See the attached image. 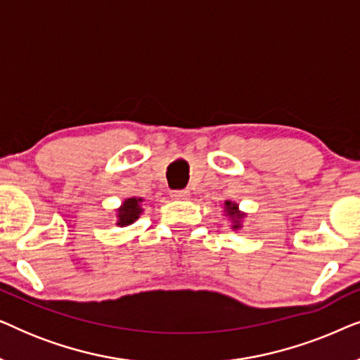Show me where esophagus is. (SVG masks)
<instances>
[{
  "label": "esophagus",
  "mask_w": 360,
  "mask_h": 360,
  "mask_svg": "<svg viewBox=\"0 0 360 360\" xmlns=\"http://www.w3.org/2000/svg\"><path fill=\"white\" fill-rule=\"evenodd\" d=\"M170 196L174 200H188L190 198V191L188 190H176V191H172Z\"/></svg>",
  "instance_id": "34e87169"
}]
</instances>
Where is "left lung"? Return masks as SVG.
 <instances>
[{
    "label": "left lung",
    "mask_w": 360,
    "mask_h": 360,
    "mask_svg": "<svg viewBox=\"0 0 360 360\" xmlns=\"http://www.w3.org/2000/svg\"><path fill=\"white\" fill-rule=\"evenodd\" d=\"M224 216L231 221V229L233 231H239L243 229V221L245 219V214L244 211L239 210V205L236 203V201H231V200H226L224 201Z\"/></svg>",
    "instance_id": "1"
}]
</instances>
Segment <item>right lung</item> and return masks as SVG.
<instances>
[{
	"instance_id": "right-lung-1",
	"label": "right lung",
	"mask_w": 360,
	"mask_h": 360,
	"mask_svg": "<svg viewBox=\"0 0 360 360\" xmlns=\"http://www.w3.org/2000/svg\"><path fill=\"white\" fill-rule=\"evenodd\" d=\"M144 198L142 196H129L122 201L120 208H116V226L126 228L139 219V216L144 213Z\"/></svg>"
}]
</instances>
